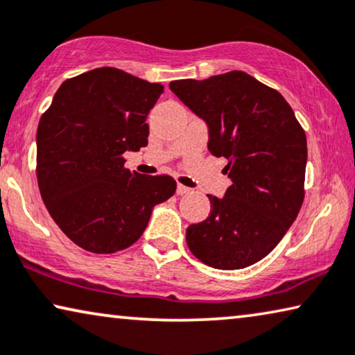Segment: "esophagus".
I'll return each instance as SVG.
<instances>
[{
	"label": "esophagus",
	"instance_id": "1",
	"mask_svg": "<svg viewBox=\"0 0 355 355\" xmlns=\"http://www.w3.org/2000/svg\"><path fill=\"white\" fill-rule=\"evenodd\" d=\"M176 192H178V195H186V193H189V192H190V189H189V187H186V186H182V184H178Z\"/></svg>",
	"mask_w": 355,
	"mask_h": 355
}]
</instances>
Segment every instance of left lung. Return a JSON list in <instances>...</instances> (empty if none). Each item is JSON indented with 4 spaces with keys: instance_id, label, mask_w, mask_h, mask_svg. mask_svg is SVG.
<instances>
[{
    "instance_id": "8db88e82",
    "label": "left lung",
    "mask_w": 355,
    "mask_h": 355,
    "mask_svg": "<svg viewBox=\"0 0 355 355\" xmlns=\"http://www.w3.org/2000/svg\"><path fill=\"white\" fill-rule=\"evenodd\" d=\"M169 89L208 126V150L227 158L232 186L187 227L189 250L214 269L258 263L284 239L304 200L306 132L279 91L245 71L178 80Z\"/></svg>"
}]
</instances>
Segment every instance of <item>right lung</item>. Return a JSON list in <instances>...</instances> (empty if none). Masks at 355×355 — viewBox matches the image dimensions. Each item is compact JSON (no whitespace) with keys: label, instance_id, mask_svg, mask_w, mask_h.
I'll return each instance as SVG.
<instances>
[{"label":"right lung","instance_id":"obj_1","mask_svg":"<svg viewBox=\"0 0 355 355\" xmlns=\"http://www.w3.org/2000/svg\"><path fill=\"white\" fill-rule=\"evenodd\" d=\"M160 83L102 67L65 80L41 116L37 178L51 218L73 243L97 254L139 240L155 205L176 192L171 176L125 168L123 153L147 146V115Z\"/></svg>","mask_w":355,"mask_h":355}]
</instances>
